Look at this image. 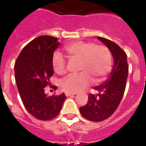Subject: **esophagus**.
Returning a JSON list of instances; mask_svg holds the SVG:
<instances>
[{
  "label": "esophagus",
  "mask_w": 146,
  "mask_h": 146,
  "mask_svg": "<svg viewBox=\"0 0 146 146\" xmlns=\"http://www.w3.org/2000/svg\"><path fill=\"white\" fill-rule=\"evenodd\" d=\"M66 94V97H69V96H73V95H75V94H75V93L73 94V93L66 92V94Z\"/></svg>",
  "instance_id": "esophagus-1"
}]
</instances>
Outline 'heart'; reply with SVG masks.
<instances>
[{"label":"heart","mask_w":146,"mask_h":146,"mask_svg":"<svg viewBox=\"0 0 146 146\" xmlns=\"http://www.w3.org/2000/svg\"><path fill=\"white\" fill-rule=\"evenodd\" d=\"M67 56L71 60L80 62L78 75L69 76L61 82V89L68 93H76L88 87L91 78L94 83L102 81L111 70V53L103 45L97 46L90 42H76L65 47ZM54 71L59 75L66 73V60L56 52L52 60Z\"/></svg>","instance_id":"b5f03b06"}]
</instances>
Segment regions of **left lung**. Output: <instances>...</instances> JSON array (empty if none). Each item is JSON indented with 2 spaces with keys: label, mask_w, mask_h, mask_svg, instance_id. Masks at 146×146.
Masks as SVG:
<instances>
[{
  "label": "left lung",
  "mask_w": 146,
  "mask_h": 146,
  "mask_svg": "<svg viewBox=\"0 0 146 146\" xmlns=\"http://www.w3.org/2000/svg\"><path fill=\"white\" fill-rule=\"evenodd\" d=\"M98 38L110 49L114 63L110 76L103 84L94 87L96 94H89L87 104L80 108L83 117L92 121H102L114 114L123 98L128 74L125 52L111 40Z\"/></svg>",
  "instance_id": "8db88e82"
}]
</instances>
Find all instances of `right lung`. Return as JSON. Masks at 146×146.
Returning a JSON list of instances; mask_svg holds the SVG:
<instances>
[{
	"instance_id": "add662e5",
	"label": "right lung",
	"mask_w": 146,
	"mask_h": 146,
	"mask_svg": "<svg viewBox=\"0 0 146 146\" xmlns=\"http://www.w3.org/2000/svg\"><path fill=\"white\" fill-rule=\"evenodd\" d=\"M59 46L57 38L39 36L24 47L15 64L16 84L24 106L33 117L42 121L56 117L66 98L64 93L48 97L45 94V87L50 84L54 73L53 52Z\"/></svg>"
}]
</instances>
